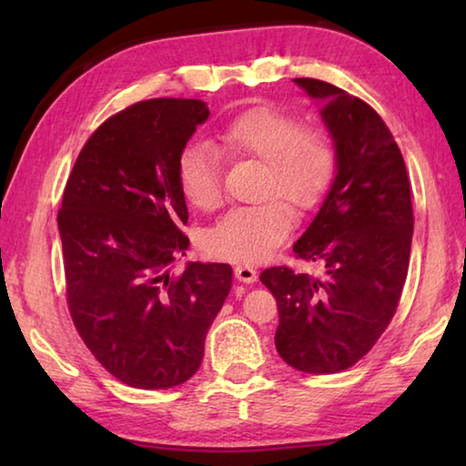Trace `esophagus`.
I'll return each instance as SVG.
<instances>
[{
  "instance_id": "obj_1",
  "label": "esophagus",
  "mask_w": 466,
  "mask_h": 466,
  "mask_svg": "<svg viewBox=\"0 0 466 466\" xmlns=\"http://www.w3.org/2000/svg\"><path fill=\"white\" fill-rule=\"evenodd\" d=\"M234 273H236V279L242 281V283H255L257 281V269H255V267H250V265H236Z\"/></svg>"
}]
</instances>
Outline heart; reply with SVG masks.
Here are the masks:
<instances>
[{
	"label": "heart",
	"instance_id": "heart-1",
	"mask_svg": "<svg viewBox=\"0 0 466 466\" xmlns=\"http://www.w3.org/2000/svg\"><path fill=\"white\" fill-rule=\"evenodd\" d=\"M219 144L232 156L265 162L263 201L228 211L203 238L209 257L234 263H258L271 255L294 224L286 197L298 209H312L325 197L335 177V146L322 129L299 127L296 116L279 108L244 110L219 133ZM178 187L185 199L199 209L222 201L219 154L208 141L187 146L178 157Z\"/></svg>",
	"mask_w": 466,
	"mask_h": 466
}]
</instances>
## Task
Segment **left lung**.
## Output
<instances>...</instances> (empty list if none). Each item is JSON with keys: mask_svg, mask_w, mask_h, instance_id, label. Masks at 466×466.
Returning a JSON list of instances; mask_svg holds the SVG:
<instances>
[{"mask_svg": "<svg viewBox=\"0 0 466 466\" xmlns=\"http://www.w3.org/2000/svg\"><path fill=\"white\" fill-rule=\"evenodd\" d=\"M294 82L322 105L337 156L325 201L294 244L322 275L271 267L261 281L278 299L281 360L306 374H335L372 350L397 310L411 255V187L397 141L372 106L333 84Z\"/></svg>", "mask_w": 466, "mask_h": 466, "instance_id": "1", "label": "left lung"}]
</instances>
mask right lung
Masks as SVG:
<instances>
[{
  "mask_svg": "<svg viewBox=\"0 0 466 466\" xmlns=\"http://www.w3.org/2000/svg\"><path fill=\"white\" fill-rule=\"evenodd\" d=\"M208 116L193 98L131 105L86 141L63 193L57 226L74 325L105 370L133 389H172L199 370L232 288L226 263L170 273L188 248L178 157Z\"/></svg>",
  "mask_w": 466,
  "mask_h": 466,
  "instance_id": "add662e5",
  "label": "right lung"
}]
</instances>
